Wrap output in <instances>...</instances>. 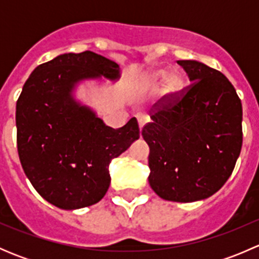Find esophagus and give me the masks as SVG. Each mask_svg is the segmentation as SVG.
<instances>
[{
  "mask_svg": "<svg viewBox=\"0 0 259 259\" xmlns=\"http://www.w3.org/2000/svg\"><path fill=\"white\" fill-rule=\"evenodd\" d=\"M138 125H139V130L142 132L143 126L145 125V119L144 117H138Z\"/></svg>",
  "mask_w": 259,
  "mask_h": 259,
  "instance_id": "esophagus-1",
  "label": "esophagus"
}]
</instances>
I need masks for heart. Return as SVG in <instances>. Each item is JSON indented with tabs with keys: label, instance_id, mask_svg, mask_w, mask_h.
Instances as JSON below:
<instances>
[{
	"label": "heart",
	"instance_id": "b5f03b06",
	"mask_svg": "<svg viewBox=\"0 0 259 259\" xmlns=\"http://www.w3.org/2000/svg\"><path fill=\"white\" fill-rule=\"evenodd\" d=\"M165 76H166V72L163 71V70H159V71L153 72V74L150 75V77H149L148 85L150 86L156 85V83L160 82V81ZM182 85H183L182 77H180L178 74H171L170 76H168V79L165 81V85H164V94H165L166 96L174 95V94H177L180 89H182Z\"/></svg>",
	"mask_w": 259,
	"mask_h": 259
}]
</instances>
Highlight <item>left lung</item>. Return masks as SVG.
Wrapping results in <instances>:
<instances>
[{
	"label": "left lung",
	"mask_w": 259,
	"mask_h": 259,
	"mask_svg": "<svg viewBox=\"0 0 259 259\" xmlns=\"http://www.w3.org/2000/svg\"><path fill=\"white\" fill-rule=\"evenodd\" d=\"M192 81L164 96L142 130L149 184L160 198L190 203L218 192L241 154L242 103L221 71L194 60L177 61Z\"/></svg>",
	"instance_id": "left-lung-1"
}]
</instances>
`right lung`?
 I'll use <instances>...</instances> for the list:
<instances>
[{"mask_svg":"<svg viewBox=\"0 0 259 259\" xmlns=\"http://www.w3.org/2000/svg\"><path fill=\"white\" fill-rule=\"evenodd\" d=\"M101 76L119 79V65L93 51L60 55L33 70L17 100L21 165L38 194L61 209L100 202L110 161L139 139L135 117L113 129L74 99L77 82Z\"/></svg>","mask_w":259,"mask_h":259,"instance_id":"obj_1","label":"right lung"}]
</instances>
